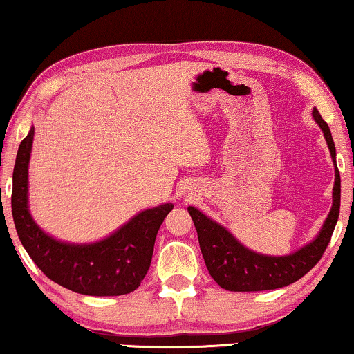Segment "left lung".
Returning a JSON list of instances; mask_svg holds the SVG:
<instances>
[{"label":"left lung","instance_id":"left-lung-1","mask_svg":"<svg viewBox=\"0 0 354 354\" xmlns=\"http://www.w3.org/2000/svg\"><path fill=\"white\" fill-rule=\"evenodd\" d=\"M313 118L321 127L330 149L333 166H335V182H333L330 212L321 232L311 243L304 245L303 248L287 256L254 253L241 245L225 227L209 219L196 207L188 206L206 268L219 287L229 292H263V290L282 288L306 275L322 258L337 225L338 214H340L342 188L340 172H338L335 159V143H333L330 129L316 108L313 111Z\"/></svg>","mask_w":354,"mask_h":354}]
</instances>
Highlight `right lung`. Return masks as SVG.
<instances>
[{
	"mask_svg": "<svg viewBox=\"0 0 354 354\" xmlns=\"http://www.w3.org/2000/svg\"><path fill=\"white\" fill-rule=\"evenodd\" d=\"M33 133L19 145L12 172V219L19 240L41 272L61 287L90 297H119L137 290L151 264L154 240L172 203L145 209L95 243H66L43 232L28 211V161Z\"/></svg>",
	"mask_w": 354,
	"mask_h": 354,
	"instance_id": "obj_1",
	"label": "right lung"
}]
</instances>
